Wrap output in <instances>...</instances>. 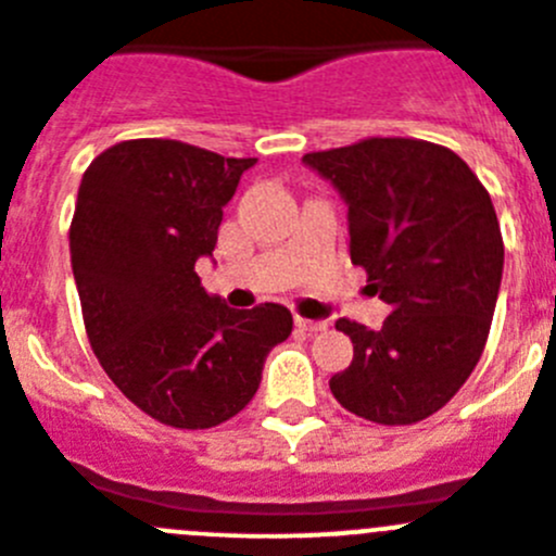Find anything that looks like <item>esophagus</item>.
<instances>
[{"label":"esophagus","mask_w":556,"mask_h":556,"mask_svg":"<svg viewBox=\"0 0 556 556\" xmlns=\"http://www.w3.org/2000/svg\"><path fill=\"white\" fill-rule=\"evenodd\" d=\"M295 328H301V331H306V333H317V331H326L328 323L309 320V317H295Z\"/></svg>","instance_id":"34e87169"}]
</instances>
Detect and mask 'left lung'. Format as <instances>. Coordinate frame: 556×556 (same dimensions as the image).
<instances>
[{
  "mask_svg": "<svg viewBox=\"0 0 556 556\" xmlns=\"http://www.w3.org/2000/svg\"><path fill=\"white\" fill-rule=\"evenodd\" d=\"M304 163L342 192L350 261L391 304L377 331L339 317L353 361L331 393L371 424L424 421L486 348L505 257L492 198L459 154L418 138H364Z\"/></svg>",
  "mask_w": 556,
  "mask_h": 556,
  "instance_id": "1",
  "label": "left lung"
}]
</instances>
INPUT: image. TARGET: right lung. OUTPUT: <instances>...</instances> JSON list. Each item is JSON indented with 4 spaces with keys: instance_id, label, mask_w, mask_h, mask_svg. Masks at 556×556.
I'll list each match as a JSON object with an SVG mask.
<instances>
[{
    "instance_id": "right-lung-1",
    "label": "right lung",
    "mask_w": 556,
    "mask_h": 556,
    "mask_svg": "<svg viewBox=\"0 0 556 556\" xmlns=\"http://www.w3.org/2000/svg\"><path fill=\"white\" fill-rule=\"evenodd\" d=\"M255 157L135 138L91 160L70 223L86 337L113 386L154 421L212 429L250 404L263 361L293 331L279 304L230 309L195 261Z\"/></svg>"
}]
</instances>
